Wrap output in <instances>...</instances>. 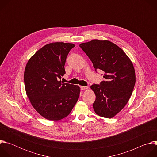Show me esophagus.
<instances>
[{
	"instance_id": "esophagus-1",
	"label": "esophagus",
	"mask_w": 157,
	"mask_h": 157,
	"mask_svg": "<svg viewBox=\"0 0 157 157\" xmlns=\"http://www.w3.org/2000/svg\"><path fill=\"white\" fill-rule=\"evenodd\" d=\"M81 90H84V89H88V86H80Z\"/></svg>"
}]
</instances>
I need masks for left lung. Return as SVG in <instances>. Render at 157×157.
Segmentation results:
<instances>
[{
  "label": "left lung",
  "mask_w": 157,
  "mask_h": 157,
  "mask_svg": "<svg viewBox=\"0 0 157 157\" xmlns=\"http://www.w3.org/2000/svg\"><path fill=\"white\" fill-rule=\"evenodd\" d=\"M79 47L93 64L95 70L104 72V81L91 86L96 95V114L113 118L128 102L136 84L133 64L125 52L108 40H93Z\"/></svg>",
  "instance_id": "obj_1"
}]
</instances>
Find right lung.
I'll list each match as a JSON object with an SVG mask.
<instances>
[{
    "label": "right lung",
    "mask_w": 157,
    "mask_h": 157,
    "mask_svg": "<svg viewBox=\"0 0 157 157\" xmlns=\"http://www.w3.org/2000/svg\"><path fill=\"white\" fill-rule=\"evenodd\" d=\"M73 43L46 44L28 61L24 72L25 91L33 108L50 121L68 116L77 102L80 88L59 81L65 74L64 64Z\"/></svg>",
    "instance_id": "right-lung-1"
}]
</instances>
